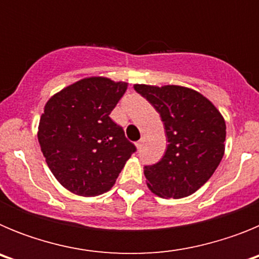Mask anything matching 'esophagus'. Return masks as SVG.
<instances>
[{
	"label": "esophagus",
	"instance_id": "obj_1",
	"mask_svg": "<svg viewBox=\"0 0 259 259\" xmlns=\"http://www.w3.org/2000/svg\"><path fill=\"white\" fill-rule=\"evenodd\" d=\"M143 144H144V140H143V139H141V140L137 141V146H139V148H141V146H143Z\"/></svg>",
	"mask_w": 259,
	"mask_h": 259
}]
</instances>
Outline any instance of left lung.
I'll return each mask as SVG.
<instances>
[{"mask_svg": "<svg viewBox=\"0 0 259 259\" xmlns=\"http://www.w3.org/2000/svg\"><path fill=\"white\" fill-rule=\"evenodd\" d=\"M134 88L159 113L168 141L161 161L144 167L148 188L163 198L191 196L211 178L223 158L224 118L191 88L146 84Z\"/></svg>", "mask_w": 259, "mask_h": 259, "instance_id": "8db88e82", "label": "left lung"}]
</instances>
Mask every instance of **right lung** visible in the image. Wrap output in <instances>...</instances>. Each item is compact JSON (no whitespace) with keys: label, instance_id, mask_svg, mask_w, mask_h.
I'll return each mask as SVG.
<instances>
[{"label":"right lung","instance_id":"1","mask_svg":"<svg viewBox=\"0 0 259 259\" xmlns=\"http://www.w3.org/2000/svg\"><path fill=\"white\" fill-rule=\"evenodd\" d=\"M102 76L81 79L49 98L38 123V143L53 175L83 197L110 191L136 146L110 113L127 89Z\"/></svg>","mask_w":259,"mask_h":259}]
</instances>
